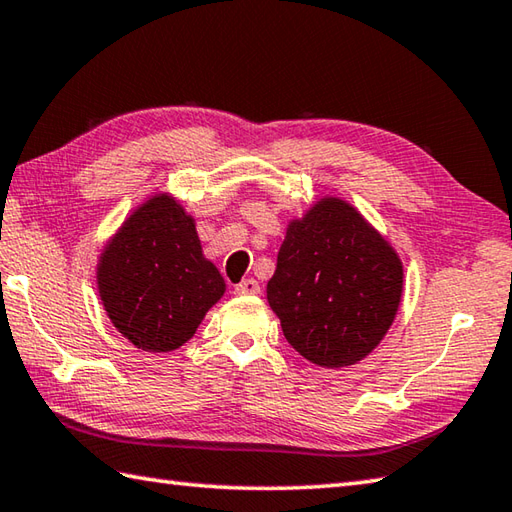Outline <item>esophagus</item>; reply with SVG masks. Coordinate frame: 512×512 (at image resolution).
<instances>
[{
  "label": "esophagus",
  "instance_id": "34e87169",
  "mask_svg": "<svg viewBox=\"0 0 512 512\" xmlns=\"http://www.w3.org/2000/svg\"><path fill=\"white\" fill-rule=\"evenodd\" d=\"M235 293L237 295H259V282H255V279H244V282H239L235 286Z\"/></svg>",
  "mask_w": 512,
  "mask_h": 512
}]
</instances>
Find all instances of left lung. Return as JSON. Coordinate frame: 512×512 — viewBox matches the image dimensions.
I'll use <instances>...</instances> for the list:
<instances>
[{
	"label": "left lung",
	"instance_id": "obj_1",
	"mask_svg": "<svg viewBox=\"0 0 512 512\" xmlns=\"http://www.w3.org/2000/svg\"><path fill=\"white\" fill-rule=\"evenodd\" d=\"M402 293L397 250L353 204L330 195L290 219L266 286L288 344L322 368L353 366L373 353Z\"/></svg>",
	"mask_w": 512,
	"mask_h": 512
}]
</instances>
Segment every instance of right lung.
<instances>
[{
	"instance_id": "add662e5",
	"label": "right lung",
	"mask_w": 512,
	"mask_h": 512,
	"mask_svg": "<svg viewBox=\"0 0 512 512\" xmlns=\"http://www.w3.org/2000/svg\"><path fill=\"white\" fill-rule=\"evenodd\" d=\"M97 290L113 326L146 353H170L195 335L226 293L204 257L195 217L170 193L150 195L108 239Z\"/></svg>"
}]
</instances>
